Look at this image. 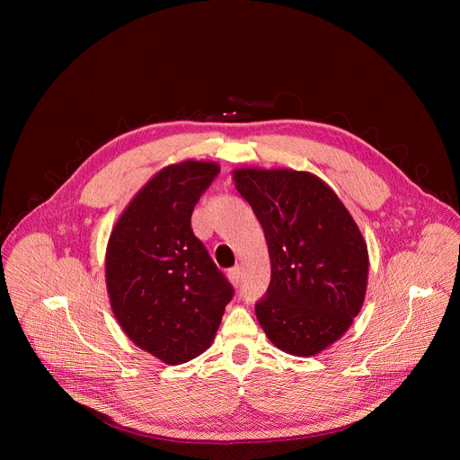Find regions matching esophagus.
<instances>
[{
  "label": "esophagus",
  "mask_w": 460,
  "mask_h": 460,
  "mask_svg": "<svg viewBox=\"0 0 460 460\" xmlns=\"http://www.w3.org/2000/svg\"><path fill=\"white\" fill-rule=\"evenodd\" d=\"M227 277H229V280H231L233 286H240V282H242V266L231 268V270L227 271Z\"/></svg>",
  "instance_id": "obj_1"
}]
</instances>
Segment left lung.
I'll use <instances>...</instances> for the list:
<instances>
[{"label": "left lung", "mask_w": 460, "mask_h": 460, "mask_svg": "<svg viewBox=\"0 0 460 460\" xmlns=\"http://www.w3.org/2000/svg\"><path fill=\"white\" fill-rule=\"evenodd\" d=\"M233 178L271 258L270 288L254 305L261 330L289 355H316L349 330L364 304L362 233L335 190L311 172L242 167Z\"/></svg>", "instance_id": "left-lung-1"}]
</instances>
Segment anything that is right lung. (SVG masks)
<instances>
[{"label":"right lung","instance_id":"add662e5","mask_svg":"<svg viewBox=\"0 0 460 460\" xmlns=\"http://www.w3.org/2000/svg\"><path fill=\"white\" fill-rule=\"evenodd\" d=\"M215 162L185 160L156 172L109 236L105 282L123 333L165 364L202 355L234 291L190 229Z\"/></svg>","mask_w":460,"mask_h":460}]
</instances>
